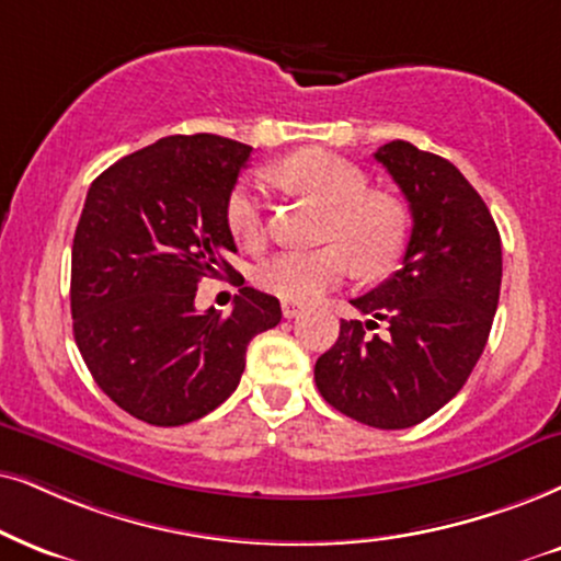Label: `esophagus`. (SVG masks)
I'll use <instances>...</instances> for the list:
<instances>
[{"label": "esophagus", "mask_w": 561, "mask_h": 561, "mask_svg": "<svg viewBox=\"0 0 561 561\" xmlns=\"http://www.w3.org/2000/svg\"><path fill=\"white\" fill-rule=\"evenodd\" d=\"M302 310L300 302H293V300H282V313H285V318H295L297 313Z\"/></svg>", "instance_id": "1"}]
</instances>
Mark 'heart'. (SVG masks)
Returning a JSON list of instances; mask_svg holds the SVG:
<instances>
[{"mask_svg":"<svg viewBox=\"0 0 561 561\" xmlns=\"http://www.w3.org/2000/svg\"><path fill=\"white\" fill-rule=\"evenodd\" d=\"M272 181L325 207V245L276 253L259 266V287L282 300H316L342 282L352 266L363 276L386 274L407 248V207L393 194L367 188V175L350 160L323 150H300L276 162ZM228 228L240 245L264 243L266 211L251 183H240L230 194Z\"/></svg>","mask_w":561,"mask_h":561,"instance_id":"b5f03b06","label":"heart"}]
</instances>
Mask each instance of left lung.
<instances>
[{
	"instance_id": "left-lung-1",
	"label": "left lung",
	"mask_w": 561,
	"mask_h": 561,
	"mask_svg": "<svg viewBox=\"0 0 561 561\" xmlns=\"http://www.w3.org/2000/svg\"><path fill=\"white\" fill-rule=\"evenodd\" d=\"M375 160L411 209L401 268L352 305L370 321H342L316 363V386L352 420L414 427L469 380L492 331L502 285V240L484 198L439 154L388 141ZM386 334H367L377 321Z\"/></svg>"
}]
</instances>
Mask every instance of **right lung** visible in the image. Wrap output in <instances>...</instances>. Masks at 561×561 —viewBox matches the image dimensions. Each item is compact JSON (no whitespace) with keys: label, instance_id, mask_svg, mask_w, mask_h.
I'll return each mask as SVG.
<instances>
[{"label":"right lung","instance_id":"1","mask_svg":"<svg viewBox=\"0 0 561 561\" xmlns=\"http://www.w3.org/2000/svg\"><path fill=\"white\" fill-rule=\"evenodd\" d=\"M251 147L175 134L103 170L72 245L75 342L103 393L154 427L202 420L236 391L279 300L240 287L232 313H198L202 276L232 274L228 198Z\"/></svg>","mask_w":561,"mask_h":561}]
</instances>
